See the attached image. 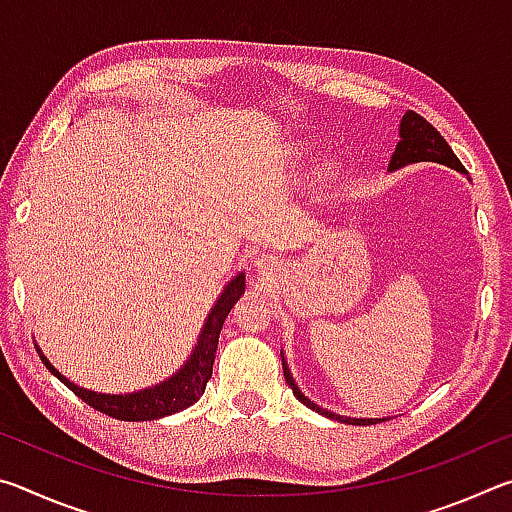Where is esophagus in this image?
<instances>
[{"mask_svg":"<svg viewBox=\"0 0 512 512\" xmlns=\"http://www.w3.org/2000/svg\"><path fill=\"white\" fill-rule=\"evenodd\" d=\"M257 268H262V271H266V268H268V262H266V257H262V259H257Z\"/></svg>","mask_w":512,"mask_h":512,"instance_id":"1","label":"esophagus"}]
</instances>
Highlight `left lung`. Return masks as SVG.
<instances>
[{"label": "left lung", "mask_w": 512, "mask_h": 512, "mask_svg": "<svg viewBox=\"0 0 512 512\" xmlns=\"http://www.w3.org/2000/svg\"><path fill=\"white\" fill-rule=\"evenodd\" d=\"M413 162H438V164H445V167H452L456 171L467 173L461 160L454 155L452 146L445 142V137L440 135L427 119L420 117L418 112L406 110L402 115V121H400V142H397V146H395V153L391 158V164H388V171H397ZM282 368H284V379H287V384L293 388V395H296L298 400L307 406V409L325 415V418L345 422V424H377V422H381V418H343V415H336L327 409H320L318 404H314L309 397L302 395L298 384L291 377V370L287 366V361H284V354H282Z\"/></svg>", "instance_id": "1"}]
</instances>
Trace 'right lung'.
Here are the masks:
<instances>
[{"label":"right lung","mask_w":512,"mask_h":512,"mask_svg":"<svg viewBox=\"0 0 512 512\" xmlns=\"http://www.w3.org/2000/svg\"><path fill=\"white\" fill-rule=\"evenodd\" d=\"M244 289H246L244 273L235 275L228 284H225V289L219 296V300H216V305L212 307L210 316H207L203 332L196 341V348L192 354H189L185 366L180 368L176 375H171L167 381L155 384L151 388H144V391L128 393V395H106V393L88 391V388L76 386L74 381H69L67 377L60 375V372L51 366L45 354H42L38 345L36 350L40 354L42 363L49 368L51 375H56L69 388V391L79 395L85 404L92 406V409H97L101 413L110 415V418L124 420V422L167 418V415L183 411L187 406H192L194 402L201 400L207 381L212 377V366L216 357V345H219L221 327L225 323V318H228L230 309L235 307V302L239 300L241 293H244Z\"/></svg>","instance_id":"1"}]
</instances>
